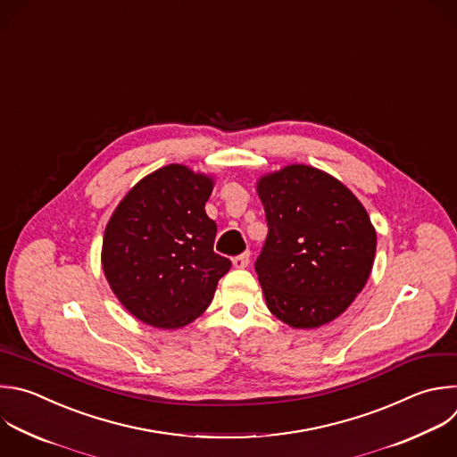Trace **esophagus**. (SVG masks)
Returning a JSON list of instances; mask_svg holds the SVG:
<instances>
[{
  "instance_id": "1",
  "label": "esophagus",
  "mask_w": 457,
  "mask_h": 457,
  "mask_svg": "<svg viewBox=\"0 0 457 457\" xmlns=\"http://www.w3.org/2000/svg\"><path fill=\"white\" fill-rule=\"evenodd\" d=\"M249 262H251V254H249V253H244V254L233 258V265H235L237 269H245V267L249 265Z\"/></svg>"
}]
</instances>
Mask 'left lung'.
Listing matches in <instances>:
<instances>
[{"label": "left lung", "instance_id": "1", "mask_svg": "<svg viewBox=\"0 0 457 457\" xmlns=\"http://www.w3.org/2000/svg\"><path fill=\"white\" fill-rule=\"evenodd\" d=\"M269 235L254 267L267 309L311 330L339 318L364 288L377 231L353 192L334 176L287 165L256 181Z\"/></svg>", "mask_w": 457, "mask_h": 457}]
</instances>
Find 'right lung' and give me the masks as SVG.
Wrapping results in <instances>:
<instances>
[{
    "label": "right lung",
    "instance_id": "add662e5",
    "mask_svg": "<svg viewBox=\"0 0 457 457\" xmlns=\"http://www.w3.org/2000/svg\"><path fill=\"white\" fill-rule=\"evenodd\" d=\"M215 179L172 163L137 181L114 208L102 269L123 309L145 325L178 330L213 299L231 262L213 253L217 224L206 215Z\"/></svg>",
    "mask_w": 457,
    "mask_h": 457
}]
</instances>
